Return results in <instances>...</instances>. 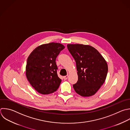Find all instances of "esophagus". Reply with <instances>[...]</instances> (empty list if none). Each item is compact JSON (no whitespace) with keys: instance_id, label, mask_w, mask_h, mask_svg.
<instances>
[{"instance_id":"1","label":"esophagus","mask_w":130,"mask_h":130,"mask_svg":"<svg viewBox=\"0 0 130 130\" xmlns=\"http://www.w3.org/2000/svg\"><path fill=\"white\" fill-rule=\"evenodd\" d=\"M68 77H69V76L68 75H66V76L63 77V79L64 80H67L68 78Z\"/></svg>"}]
</instances>
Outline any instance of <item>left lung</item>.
<instances>
[{
	"instance_id": "1",
	"label": "left lung",
	"mask_w": 130,
	"mask_h": 130,
	"mask_svg": "<svg viewBox=\"0 0 130 130\" xmlns=\"http://www.w3.org/2000/svg\"><path fill=\"white\" fill-rule=\"evenodd\" d=\"M68 49L76 63L78 80L73 84L82 96L94 94L104 83L107 73L106 61L94 48L82 44H68Z\"/></svg>"
}]
</instances>
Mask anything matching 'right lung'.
Masks as SVG:
<instances>
[{
    "mask_svg": "<svg viewBox=\"0 0 130 130\" xmlns=\"http://www.w3.org/2000/svg\"><path fill=\"white\" fill-rule=\"evenodd\" d=\"M64 46L57 43L42 45L28 56L26 75L31 86L39 93L47 94L58 88L61 80L57 73L55 60Z\"/></svg>",
    "mask_w": 130,
    "mask_h": 130,
    "instance_id": "obj_1",
    "label": "right lung"
}]
</instances>
